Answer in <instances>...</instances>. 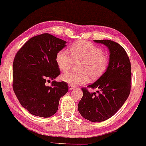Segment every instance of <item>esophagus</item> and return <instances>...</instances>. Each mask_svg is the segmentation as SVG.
<instances>
[{"instance_id": "1", "label": "esophagus", "mask_w": 146, "mask_h": 146, "mask_svg": "<svg viewBox=\"0 0 146 146\" xmlns=\"http://www.w3.org/2000/svg\"><path fill=\"white\" fill-rule=\"evenodd\" d=\"M75 88V87H74L73 86H72V85H68V89L69 90H72Z\"/></svg>"}]
</instances>
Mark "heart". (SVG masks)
Returning a JSON list of instances; mask_svg holds the SVG:
<instances>
[{"instance_id": "heart-1", "label": "heart", "mask_w": 146, "mask_h": 146, "mask_svg": "<svg viewBox=\"0 0 146 146\" xmlns=\"http://www.w3.org/2000/svg\"><path fill=\"white\" fill-rule=\"evenodd\" d=\"M71 55L67 50H60L56 55V62L60 70L65 72L71 68L73 62H78V72H67L62 74L61 79L72 86L87 84L89 78L95 80L106 70L109 59L99 47L91 42L80 40L70 48Z\"/></svg>"}]
</instances>
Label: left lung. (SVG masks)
Masks as SVG:
<instances>
[{
	"label": "left lung",
	"instance_id": "left-lung-1",
	"mask_svg": "<svg viewBox=\"0 0 146 146\" xmlns=\"http://www.w3.org/2000/svg\"><path fill=\"white\" fill-rule=\"evenodd\" d=\"M109 50V64L102 76L88 86L98 89L90 93L82 88L84 95L78 104V111L83 117L91 122H101L110 118L121 107L131 91V66L124 48L109 40H96Z\"/></svg>",
	"mask_w": 146,
	"mask_h": 146
}]
</instances>
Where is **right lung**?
Masks as SVG:
<instances>
[{
    "mask_svg": "<svg viewBox=\"0 0 146 146\" xmlns=\"http://www.w3.org/2000/svg\"><path fill=\"white\" fill-rule=\"evenodd\" d=\"M66 41L44 33L29 39L15 55L13 63V89L20 104L36 116L49 117L57 112L60 98L68 92L66 82L47 80L60 74L56 62L57 52ZM50 81V80H49Z\"/></svg>",
    "mask_w": 146,
    "mask_h": 146,
    "instance_id": "obj_1",
    "label": "right lung"
}]
</instances>
